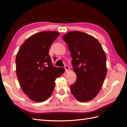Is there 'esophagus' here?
<instances>
[{
	"label": "esophagus",
	"mask_w": 127,
	"mask_h": 127,
	"mask_svg": "<svg viewBox=\"0 0 127 127\" xmlns=\"http://www.w3.org/2000/svg\"><path fill=\"white\" fill-rule=\"evenodd\" d=\"M64 69H65V70H66V72H68L69 70V69H70L69 67V66H68L67 65H66V66H64Z\"/></svg>",
	"instance_id": "esophagus-1"
}]
</instances>
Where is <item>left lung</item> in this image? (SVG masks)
I'll return each mask as SVG.
<instances>
[{
    "label": "left lung",
    "mask_w": 127,
    "mask_h": 127,
    "mask_svg": "<svg viewBox=\"0 0 127 127\" xmlns=\"http://www.w3.org/2000/svg\"><path fill=\"white\" fill-rule=\"evenodd\" d=\"M71 53L76 81L70 91L77 100L86 102L98 94L107 74L106 57L98 41L80 31H70L63 36Z\"/></svg>",
    "instance_id": "obj_1"
}]
</instances>
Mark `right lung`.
<instances>
[{"mask_svg":"<svg viewBox=\"0 0 127 127\" xmlns=\"http://www.w3.org/2000/svg\"><path fill=\"white\" fill-rule=\"evenodd\" d=\"M60 33L43 31L27 39L16 57V70L20 86L31 100L42 102L51 95L55 80L65 71L53 66L49 49Z\"/></svg>","mask_w":127,"mask_h":127,"instance_id":"right-lung-1","label":"right lung"}]
</instances>
